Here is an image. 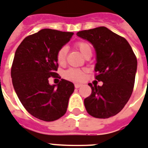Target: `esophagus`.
I'll return each mask as SVG.
<instances>
[{"mask_svg": "<svg viewBox=\"0 0 148 148\" xmlns=\"http://www.w3.org/2000/svg\"><path fill=\"white\" fill-rule=\"evenodd\" d=\"M82 86V84H74V87H75V88H78Z\"/></svg>", "mask_w": 148, "mask_h": 148, "instance_id": "esophagus-1", "label": "esophagus"}]
</instances>
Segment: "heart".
Instances as JSON below:
<instances>
[{
    "label": "heart",
    "instance_id": "1",
    "mask_svg": "<svg viewBox=\"0 0 148 148\" xmlns=\"http://www.w3.org/2000/svg\"><path fill=\"white\" fill-rule=\"evenodd\" d=\"M75 47L84 57L88 56V54H92V47L88 42H77L75 43ZM66 54H67V48L65 46L60 47L56 53V62L60 66H63L66 63ZM84 73L85 71L84 70L70 68L64 72V78L71 80V81H81L84 77Z\"/></svg>",
    "mask_w": 148,
    "mask_h": 148
}]
</instances>
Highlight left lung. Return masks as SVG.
<instances>
[{
  "label": "left lung",
  "instance_id": "1",
  "mask_svg": "<svg viewBox=\"0 0 148 148\" xmlns=\"http://www.w3.org/2000/svg\"><path fill=\"white\" fill-rule=\"evenodd\" d=\"M77 36L87 39L95 49L97 63L95 77L103 84L88 85L92 94L84 99L89 115L106 119L119 113L134 90L137 60L127 39L106 27L83 30Z\"/></svg>",
  "mask_w": 148,
  "mask_h": 148
}]
</instances>
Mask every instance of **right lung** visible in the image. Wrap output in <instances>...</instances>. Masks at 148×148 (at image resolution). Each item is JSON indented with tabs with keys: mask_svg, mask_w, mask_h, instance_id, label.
<instances>
[{
	"mask_svg": "<svg viewBox=\"0 0 148 148\" xmlns=\"http://www.w3.org/2000/svg\"><path fill=\"white\" fill-rule=\"evenodd\" d=\"M73 32L44 29L25 37L17 48L11 74L14 91L25 109L37 119L51 122L66 112L74 85L64 79L50 85L59 74L56 53Z\"/></svg>",
	"mask_w": 148,
	"mask_h": 148,
	"instance_id": "right-lung-1",
	"label": "right lung"
}]
</instances>
